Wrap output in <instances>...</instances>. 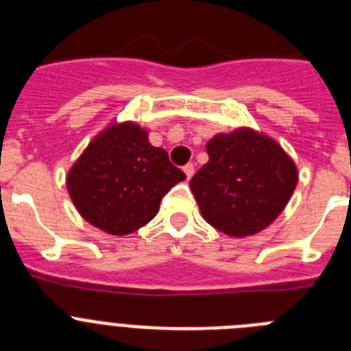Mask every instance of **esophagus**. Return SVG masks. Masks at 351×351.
<instances>
[{
    "label": "esophagus",
    "instance_id": "esophagus-1",
    "mask_svg": "<svg viewBox=\"0 0 351 351\" xmlns=\"http://www.w3.org/2000/svg\"><path fill=\"white\" fill-rule=\"evenodd\" d=\"M184 173H186V178L188 179H191V176H193L195 173V167H193V163H188V165H184Z\"/></svg>",
    "mask_w": 351,
    "mask_h": 351
}]
</instances>
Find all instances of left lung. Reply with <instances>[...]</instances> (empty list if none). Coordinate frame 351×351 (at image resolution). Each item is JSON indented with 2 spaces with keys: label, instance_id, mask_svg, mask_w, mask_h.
I'll return each instance as SVG.
<instances>
[{
  "label": "left lung",
  "instance_id": "left-lung-1",
  "mask_svg": "<svg viewBox=\"0 0 351 351\" xmlns=\"http://www.w3.org/2000/svg\"><path fill=\"white\" fill-rule=\"evenodd\" d=\"M209 161L190 188L209 225L246 237L271 225L297 186V167L272 138L241 128L206 145Z\"/></svg>",
  "mask_w": 351,
  "mask_h": 351
}]
</instances>
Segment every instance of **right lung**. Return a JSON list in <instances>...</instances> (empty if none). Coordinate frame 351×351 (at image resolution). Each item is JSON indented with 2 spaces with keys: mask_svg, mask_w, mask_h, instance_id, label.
Here are the masks:
<instances>
[{
  "mask_svg": "<svg viewBox=\"0 0 351 351\" xmlns=\"http://www.w3.org/2000/svg\"><path fill=\"white\" fill-rule=\"evenodd\" d=\"M184 179L165 149L149 144L145 130L114 123L71 167L66 186L86 221L107 234L126 235L147 225L161 198Z\"/></svg>",
  "mask_w": 351,
  "mask_h": 351,
  "instance_id": "add662e5",
  "label": "right lung"
}]
</instances>
